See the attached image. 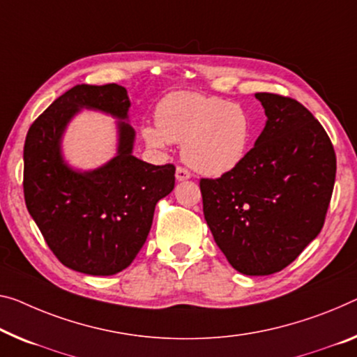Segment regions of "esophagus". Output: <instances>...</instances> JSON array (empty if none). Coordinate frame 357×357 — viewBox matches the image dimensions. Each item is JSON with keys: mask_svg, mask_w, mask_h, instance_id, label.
I'll use <instances>...</instances> for the list:
<instances>
[{"mask_svg": "<svg viewBox=\"0 0 357 357\" xmlns=\"http://www.w3.org/2000/svg\"><path fill=\"white\" fill-rule=\"evenodd\" d=\"M191 177V174H190V171H186L185 167H177L175 169V178L178 180V182H183V180H188Z\"/></svg>", "mask_w": 357, "mask_h": 357, "instance_id": "esophagus-1", "label": "esophagus"}]
</instances>
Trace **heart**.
Listing matches in <instances>:
<instances>
[{"instance_id":"1","label":"heart","mask_w":357,"mask_h":357,"mask_svg":"<svg viewBox=\"0 0 357 357\" xmlns=\"http://www.w3.org/2000/svg\"><path fill=\"white\" fill-rule=\"evenodd\" d=\"M156 126H144L142 137L155 150L182 144L183 161L206 175L234 171L248 156L254 124L238 103L196 92H174L156 107Z\"/></svg>"}]
</instances>
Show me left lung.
I'll list each match as a JSON object with an SVG mask.
<instances>
[{
    "label": "left lung",
    "mask_w": 357,
    "mask_h": 357,
    "mask_svg": "<svg viewBox=\"0 0 357 357\" xmlns=\"http://www.w3.org/2000/svg\"><path fill=\"white\" fill-rule=\"evenodd\" d=\"M265 129L234 171L201 178L202 211L236 271L268 276L290 265L321 233L337 158L321 123L290 97L255 94Z\"/></svg>",
    "instance_id": "left-lung-1"
}]
</instances>
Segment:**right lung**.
<instances>
[{"label":"right lung","mask_w":357,"mask_h":357,"mask_svg":"<svg viewBox=\"0 0 357 357\" xmlns=\"http://www.w3.org/2000/svg\"><path fill=\"white\" fill-rule=\"evenodd\" d=\"M83 107L120 119L117 155L92 172L73 169L61 155L64 129ZM129 108L123 86L78 84L36 118L25 139L26 209L54 255L91 276H112L132 263L150 233L156 202L175 185L172 164L153 166L132 155Z\"/></svg>","instance_id":"obj_1"}]
</instances>
